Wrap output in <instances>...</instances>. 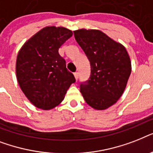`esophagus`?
<instances>
[{
    "label": "esophagus",
    "mask_w": 153,
    "mask_h": 153,
    "mask_svg": "<svg viewBox=\"0 0 153 153\" xmlns=\"http://www.w3.org/2000/svg\"><path fill=\"white\" fill-rule=\"evenodd\" d=\"M74 78H75V79H76V80H78V79H79V73H78V72H74Z\"/></svg>",
    "instance_id": "esophagus-1"
}]
</instances>
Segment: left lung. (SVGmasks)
Returning <instances> with one entry per match:
<instances>
[{
	"mask_svg": "<svg viewBox=\"0 0 153 153\" xmlns=\"http://www.w3.org/2000/svg\"><path fill=\"white\" fill-rule=\"evenodd\" d=\"M74 35L91 63V76L80 84L82 97L94 109H107L126 89L132 69L129 55L122 44L99 30L83 28Z\"/></svg>",
	"mask_w": 153,
	"mask_h": 153,
	"instance_id": "left-lung-1",
	"label": "left lung"
}]
</instances>
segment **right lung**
Segmentation results:
<instances>
[{"mask_svg":"<svg viewBox=\"0 0 153 153\" xmlns=\"http://www.w3.org/2000/svg\"><path fill=\"white\" fill-rule=\"evenodd\" d=\"M72 35L66 27H45L19 51L16 63L17 82L23 93L37 108L48 110L57 106L75 82L59 54V48Z\"/></svg>","mask_w":153,"mask_h":153,"instance_id":"1","label":"right lung"}]
</instances>
